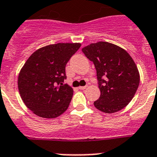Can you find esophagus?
Instances as JSON below:
<instances>
[{
	"instance_id": "34e87169",
	"label": "esophagus",
	"mask_w": 157,
	"mask_h": 157,
	"mask_svg": "<svg viewBox=\"0 0 157 157\" xmlns=\"http://www.w3.org/2000/svg\"><path fill=\"white\" fill-rule=\"evenodd\" d=\"M87 88V86H80L79 87V89L80 90H84Z\"/></svg>"
}]
</instances>
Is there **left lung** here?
I'll return each mask as SVG.
<instances>
[{
    "mask_svg": "<svg viewBox=\"0 0 157 157\" xmlns=\"http://www.w3.org/2000/svg\"><path fill=\"white\" fill-rule=\"evenodd\" d=\"M96 69L100 96L95 107L104 113H114L126 107L140 83L138 69L124 49L107 42L92 43L82 48Z\"/></svg>",
    "mask_w": 157,
    "mask_h": 157,
    "instance_id": "obj_1",
    "label": "left lung"
}]
</instances>
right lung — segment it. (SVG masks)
<instances>
[{"label":"right lung","mask_w":157,"mask_h":157,"mask_svg":"<svg viewBox=\"0 0 157 157\" xmlns=\"http://www.w3.org/2000/svg\"><path fill=\"white\" fill-rule=\"evenodd\" d=\"M80 43H57L39 49L29 57L18 77L22 100L34 114L54 118L63 114L73 97L67 84L65 65Z\"/></svg>","instance_id":"add662e5"}]
</instances>
